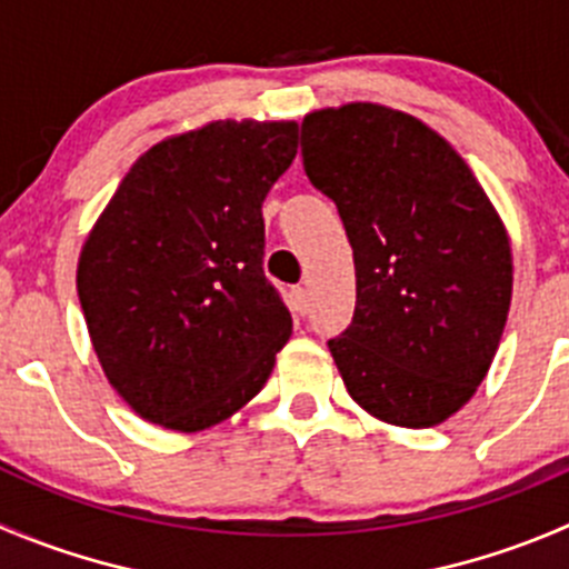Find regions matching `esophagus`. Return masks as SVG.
<instances>
[{
  "label": "esophagus",
  "instance_id": "obj_1",
  "mask_svg": "<svg viewBox=\"0 0 569 569\" xmlns=\"http://www.w3.org/2000/svg\"><path fill=\"white\" fill-rule=\"evenodd\" d=\"M291 308H295V313H300V317H306L308 313V289L306 286H295V289H291Z\"/></svg>",
  "mask_w": 569,
  "mask_h": 569
}]
</instances>
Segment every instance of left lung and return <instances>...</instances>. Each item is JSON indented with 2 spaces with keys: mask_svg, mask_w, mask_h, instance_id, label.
I'll use <instances>...</instances> for the list:
<instances>
[{
  "mask_svg": "<svg viewBox=\"0 0 569 569\" xmlns=\"http://www.w3.org/2000/svg\"><path fill=\"white\" fill-rule=\"evenodd\" d=\"M302 167L339 208L356 311L328 341L347 391L402 428L459 411L489 372L511 302V247L465 158L413 116L352 102L300 127Z\"/></svg>",
  "mask_w": 569,
  "mask_h": 569,
  "instance_id": "1",
  "label": "left lung"
}]
</instances>
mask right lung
<instances>
[{
    "instance_id": "obj_1",
    "label": "right lung",
    "mask_w": 569,
    "mask_h": 569,
    "mask_svg": "<svg viewBox=\"0 0 569 569\" xmlns=\"http://www.w3.org/2000/svg\"><path fill=\"white\" fill-rule=\"evenodd\" d=\"M295 121H211L138 158L80 252L104 375L147 422L202 431L258 395L291 336L263 274V213Z\"/></svg>"
}]
</instances>
